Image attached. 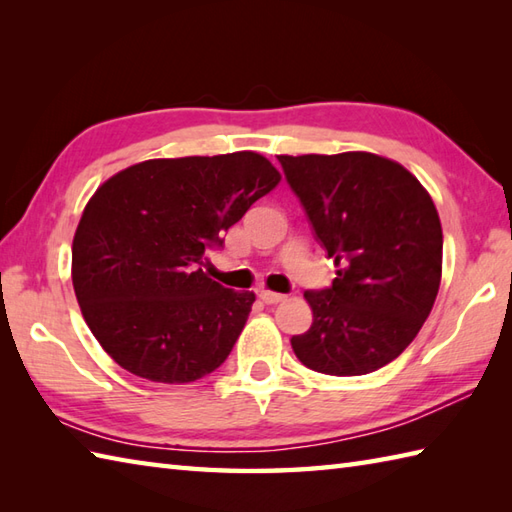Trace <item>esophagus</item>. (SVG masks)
Returning a JSON list of instances; mask_svg holds the SVG:
<instances>
[{"instance_id":"obj_1","label":"esophagus","mask_w":512,"mask_h":512,"mask_svg":"<svg viewBox=\"0 0 512 512\" xmlns=\"http://www.w3.org/2000/svg\"><path fill=\"white\" fill-rule=\"evenodd\" d=\"M259 299L268 303V306H273V303L284 301L286 295H279V292H270V290H259Z\"/></svg>"}]
</instances>
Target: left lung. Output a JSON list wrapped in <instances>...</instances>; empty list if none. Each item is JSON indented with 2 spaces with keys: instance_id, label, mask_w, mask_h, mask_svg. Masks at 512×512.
<instances>
[{
  "instance_id": "1",
  "label": "left lung",
  "mask_w": 512,
  "mask_h": 512,
  "mask_svg": "<svg viewBox=\"0 0 512 512\" xmlns=\"http://www.w3.org/2000/svg\"><path fill=\"white\" fill-rule=\"evenodd\" d=\"M314 239L334 259L330 288L306 290L308 332L292 350L314 372L361 376L416 339L442 277V226L431 195L394 160L347 151L279 156Z\"/></svg>"
}]
</instances>
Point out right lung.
Returning a JSON list of instances; mask_svg holds the SVG:
<instances>
[{
	"label": "right lung",
	"mask_w": 512,
	"mask_h": 512,
	"mask_svg": "<svg viewBox=\"0 0 512 512\" xmlns=\"http://www.w3.org/2000/svg\"><path fill=\"white\" fill-rule=\"evenodd\" d=\"M281 180L255 151L138 162L101 184L72 242V284L85 323L127 372L193 383L242 334L253 292L200 268L224 233Z\"/></svg>",
	"instance_id": "obj_1"
}]
</instances>
